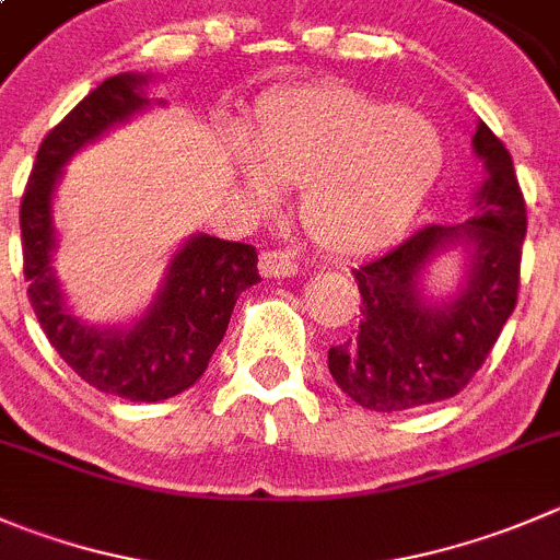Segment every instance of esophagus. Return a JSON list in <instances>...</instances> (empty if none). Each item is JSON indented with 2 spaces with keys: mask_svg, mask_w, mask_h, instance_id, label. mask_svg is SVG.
I'll list each match as a JSON object with an SVG mask.
<instances>
[{
  "mask_svg": "<svg viewBox=\"0 0 560 560\" xmlns=\"http://www.w3.org/2000/svg\"><path fill=\"white\" fill-rule=\"evenodd\" d=\"M259 273L265 279H287L298 273V262L287 250H262L259 256Z\"/></svg>",
  "mask_w": 560,
  "mask_h": 560,
  "instance_id": "34e87169",
  "label": "esophagus"
}]
</instances>
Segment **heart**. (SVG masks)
<instances>
[{
  "mask_svg": "<svg viewBox=\"0 0 560 560\" xmlns=\"http://www.w3.org/2000/svg\"><path fill=\"white\" fill-rule=\"evenodd\" d=\"M237 176L259 207L301 187L298 218L331 254L392 243L445 168V143L425 115L345 85L284 88L256 104Z\"/></svg>",
  "mask_w": 560,
  "mask_h": 560,
  "instance_id": "obj_1",
  "label": "heart"
}]
</instances>
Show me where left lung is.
I'll use <instances>...</instances> for the list:
<instances>
[{
	"mask_svg": "<svg viewBox=\"0 0 560 560\" xmlns=\"http://www.w3.org/2000/svg\"><path fill=\"white\" fill-rule=\"evenodd\" d=\"M486 182L462 226L417 229L395 248L353 270L359 326L328 351V370L348 398L373 411H404L458 395L498 342L520 292L525 198L509 149L478 124L472 138ZM462 244L468 273L451 302L421 292L424 268Z\"/></svg>",
	"mask_w": 560,
	"mask_h": 560,
	"instance_id": "1",
	"label": "left lung"
}]
</instances>
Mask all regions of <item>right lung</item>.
<instances>
[{"label": "right lung", "mask_w": 560, "mask_h": 560, "mask_svg": "<svg viewBox=\"0 0 560 560\" xmlns=\"http://www.w3.org/2000/svg\"><path fill=\"white\" fill-rule=\"evenodd\" d=\"M145 82L143 74L109 77L46 135L21 198V245L30 304L62 362L98 392L156 404L201 378L237 295L259 281V270L254 245L196 234L174 254L143 317L129 326H88L66 306L51 268L57 248L51 198L62 165L82 145L149 107Z\"/></svg>", "instance_id": "add662e5"}]
</instances>
